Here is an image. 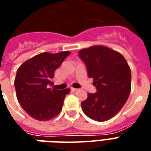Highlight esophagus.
Wrapping results in <instances>:
<instances>
[{
    "label": "esophagus",
    "instance_id": "34e87169",
    "mask_svg": "<svg viewBox=\"0 0 151 151\" xmlns=\"http://www.w3.org/2000/svg\"><path fill=\"white\" fill-rule=\"evenodd\" d=\"M78 89H77V88H73V87H71V91H78Z\"/></svg>",
    "mask_w": 151,
    "mask_h": 151
}]
</instances>
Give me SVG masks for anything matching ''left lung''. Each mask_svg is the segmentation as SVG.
Wrapping results in <instances>:
<instances>
[{
	"label": "left lung",
	"mask_w": 151,
	"mask_h": 151,
	"mask_svg": "<svg viewBox=\"0 0 151 151\" xmlns=\"http://www.w3.org/2000/svg\"><path fill=\"white\" fill-rule=\"evenodd\" d=\"M97 92L89 93L82 102L83 112L92 120L105 121L116 116L125 104L131 91V70L120 52L102 45L78 52Z\"/></svg>",
	"instance_id": "8db88e82"
}]
</instances>
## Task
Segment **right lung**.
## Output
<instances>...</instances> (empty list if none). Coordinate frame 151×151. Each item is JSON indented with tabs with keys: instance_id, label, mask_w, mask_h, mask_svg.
<instances>
[{
	"instance_id": "right-lung-1",
	"label": "right lung",
	"mask_w": 151,
	"mask_h": 151,
	"mask_svg": "<svg viewBox=\"0 0 151 151\" xmlns=\"http://www.w3.org/2000/svg\"><path fill=\"white\" fill-rule=\"evenodd\" d=\"M70 54L43 52L25 61L17 70L14 79L16 95L25 111L35 120L46 121L56 116L62 110L69 88H51L56 69Z\"/></svg>"
}]
</instances>
